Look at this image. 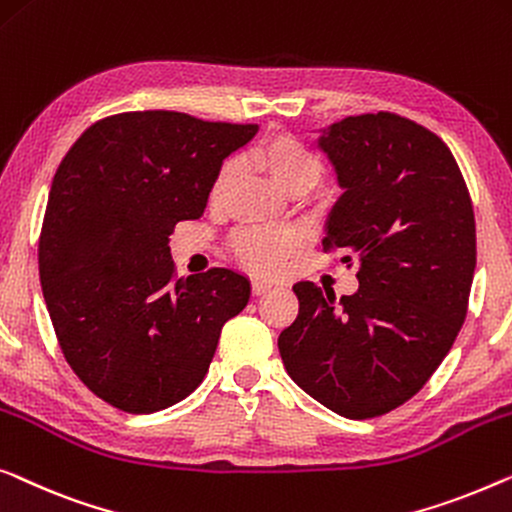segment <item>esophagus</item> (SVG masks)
<instances>
[{
	"instance_id": "esophagus-1",
	"label": "esophagus",
	"mask_w": 512,
	"mask_h": 512,
	"mask_svg": "<svg viewBox=\"0 0 512 512\" xmlns=\"http://www.w3.org/2000/svg\"><path fill=\"white\" fill-rule=\"evenodd\" d=\"M270 288H272V284H270V281H265V279H254V281H251V291H254V295L268 293Z\"/></svg>"
}]
</instances>
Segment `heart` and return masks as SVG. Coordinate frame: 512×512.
<instances>
[{"mask_svg": "<svg viewBox=\"0 0 512 512\" xmlns=\"http://www.w3.org/2000/svg\"><path fill=\"white\" fill-rule=\"evenodd\" d=\"M251 161L268 173L274 184L286 194L298 196L316 187L323 177V159L321 154L291 133H274L261 140L251 152ZM235 161H224L214 173L210 182V205L221 207L235 184ZM298 247V235L288 228H247L235 235L233 251L242 265L258 274H272L284 268V263Z\"/></svg>", "mask_w": 512, "mask_h": 512, "instance_id": "heart-1", "label": "heart"}]
</instances>
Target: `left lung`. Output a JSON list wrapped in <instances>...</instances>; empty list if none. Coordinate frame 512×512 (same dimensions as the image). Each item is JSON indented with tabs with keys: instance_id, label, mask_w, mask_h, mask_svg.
<instances>
[{
	"instance_id": "1",
	"label": "left lung",
	"mask_w": 512,
	"mask_h": 512,
	"mask_svg": "<svg viewBox=\"0 0 512 512\" xmlns=\"http://www.w3.org/2000/svg\"><path fill=\"white\" fill-rule=\"evenodd\" d=\"M344 194L323 249L358 261L342 295L293 286L298 318L279 335L291 379L351 420L383 416L429 381L466 318L476 270V219L448 145L395 113L330 124L318 138Z\"/></svg>"
}]
</instances>
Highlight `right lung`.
Listing matches in <instances>:
<instances>
[{"label": "right lung", "mask_w": 512, "mask_h": 512, "mask_svg": "<svg viewBox=\"0 0 512 512\" xmlns=\"http://www.w3.org/2000/svg\"><path fill=\"white\" fill-rule=\"evenodd\" d=\"M256 124L138 110L94 122L59 164L39 277L59 348L96 397L154 413L205 379L249 279L212 268L175 279L170 235L203 217L210 182Z\"/></svg>", "instance_id": "add662e5"}]
</instances>
